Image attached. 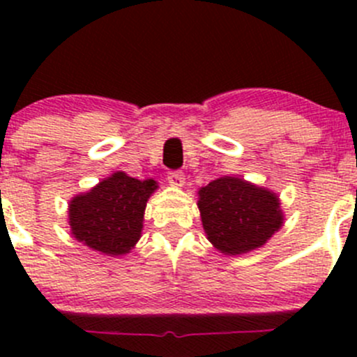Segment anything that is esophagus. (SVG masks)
<instances>
[{
	"mask_svg": "<svg viewBox=\"0 0 357 357\" xmlns=\"http://www.w3.org/2000/svg\"><path fill=\"white\" fill-rule=\"evenodd\" d=\"M167 179L172 186H176V188H181V186L185 185V174H183V171H169Z\"/></svg>",
	"mask_w": 357,
	"mask_h": 357,
	"instance_id": "34e87169",
	"label": "esophagus"
}]
</instances>
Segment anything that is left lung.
Returning <instances> with one entry per match:
<instances>
[{
    "mask_svg": "<svg viewBox=\"0 0 357 357\" xmlns=\"http://www.w3.org/2000/svg\"><path fill=\"white\" fill-rule=\"evenodd\" d=\"M199 211L207 240L226 255L262 247L283 225L276 193L233 176L199 190Z\"/></svg>",
    "mask_w": 357,
    "mask_h": 357,
    "instance_id": "obj_1",
    "label": "left lung"
}]
</instances>
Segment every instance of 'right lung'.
<instances>
[{
    "label": "right lung",
    "instance_id": "add662e5",
    "mask_svg": "<svg viewBox=\"0 0 357 357\" xmlns=\"http://www.w3.org/2000/svg\"><path fill=\"white\" fill-rule=\"evenodd\" d=\"M157 190L153 179L114 172L68 204L72 236L107 255L128 254L142 236L146 202Z\"/></svg>",
    "mask_w": 357,
    "mask_h": 357
}]
</instances>
